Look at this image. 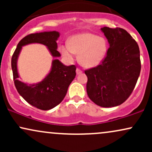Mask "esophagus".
<instances>
[{
  "label": "esophagus",
  "instance_id": "1",
  "mask_svg": "<svg viewBox=\"0 0 152 152\" xmlns=\"http://www.w3.org/2000/svg\"><path fill=\"white\" fill-rule=\"evenodd\" d=\"M76 74H77V75H79V74H81V73H82V71L81 70V69H76Z\"/></svg>",
  "mask_w": 152,
  "mask_h": 152
}]
</instances>
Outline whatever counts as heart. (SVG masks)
Masks as SVG:
<instances>
[{"instance_id":"b5f03b06","label":"heart","mask_w":152,"mask_h":152,"mask_svg":"<svg viewBox=\"0 0 152 152\" xmlns=\"http://www.w3.org/2000/svg\"><path fill=\"white\" fill-rule=\"evenodd\" d=\"M63 56L72 61L78 54V61L86 68L97 66L105 58L108 50L105 38L91 33H81L71 36L69 44L61 45L59 48Z\"/></svg>"}]
</instances>
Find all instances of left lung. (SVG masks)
I'll list each match as a JSON object with an SVG mask.
<instances>
[{"label": "left lung", "instance_id": "left-lung-1", "mask_svg": "<svg viewBox=\"0 0 152 152\" xmlns=\"http://www.w3.org/2000/svg\"><path fill=\"white\" fill-rule=\"evenodd\" d=\"M109 48L102 64L85 71L86 91L96 105L117 106L128 99L141 71L140 51L137 43L124 29L101 28Z\"/></svg>", "mask_w": 152, "mask_h": 152}]
</instances>
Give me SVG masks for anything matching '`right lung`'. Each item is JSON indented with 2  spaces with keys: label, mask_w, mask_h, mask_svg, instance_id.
Masks as SVG:
<instances>
[{
  "label": "right lung",
  "mask_w": 152,
  "mask_h": 152,
  "mask_svg": "<svg viewBox=\"0 0 152 152\" xmlns=\"http://www.w3.org/2000/svg\"><path fill=\"white\" fill-rule=\"evenodd\" d=\"M58 31H44L28 35L18 43L11 59V68L15 88L18 94L31 105L41 110H50L58 105L67 93L69 85L76 76V66H67L58 60L61 54L57 50ZM32 43L46 45L55 59L46 77L36 84L24 83L18 79V60L23 46Z\"/></svg>",
  "instance_id": "right-lung-1"
}]
</instances>
